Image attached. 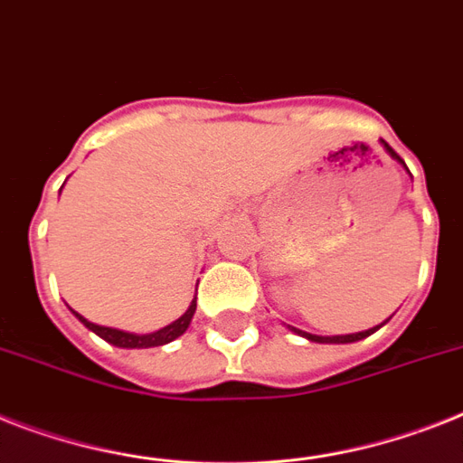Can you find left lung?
<instances>
[{
  "mask_svg": "<svg viewBox=\"0 0 463 463\" xmlns=\"http://www.w3.org/2000/svg\"><path fill=\"white\" fill-rule=\"evenodd\" d=\"M381 145H383V149H385V152H388L394 161H400V164H402V159H400V156H397V154L392 152V146H390L388 142L381 140ZM381 326H383V323H381ZM381 326H375V328H368V330H362V333H349V335H314V333H304V330L292 328V326H288V328H290L292 333H297V335L307 337V340H311V342H321V345H347V342H359V340H364V337L373 335L375 330L381 328Z\"/></svg>",
  "mask_w": 463,
  "mask_h": 463,
  "instance_id": "1",
  "label": "left lung"
}]
</instances>
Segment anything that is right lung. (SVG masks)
<instances>
[{"label": "right lung", "instance_id": "obj_1", "mask_svg": "<svg viewBox=\"0 0 463 463\" xmlns=\"http://www.w3.org/2000/svg\"><path fill=\"white\" fill-rule=\"evenodd\" d=\"M194 309H197V297H194L187 311L180 318H175L173 323L164 326V328L154 330V333H145V335H137V333H128V330H118V328H109V326H97V323L88 321L85 317H80L78 311H73V317L85 326L88 330H92L95 335H99L101 340H107L109 345H114V347H123V349H146V347H161V345H168L175 337H180L190 328V323H193Z\"/></svg>", "mask_w": 463, "mask_h": 463}]
</instances>
